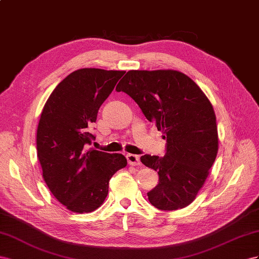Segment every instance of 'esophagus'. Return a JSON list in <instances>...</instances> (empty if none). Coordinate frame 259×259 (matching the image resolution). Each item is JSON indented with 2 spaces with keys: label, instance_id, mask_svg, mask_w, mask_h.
<instances>
[{
  "label": "esophagus",
  "instance_id": "obj_1",
  "mask_svg": "<svg viewBox=\"0 0 259 259\" xmlns=\"http://www.w3.org/2000/svg\"><path fill=\"white\" fill-rule=\"evenodd\" d=\"M127 160L128 164L131 166H140L141 165V161H140V157L139 155H135V154H127Z\"/></svg>",
  "mask_w": 259,
  "mask_h": 259
}]
</instances>
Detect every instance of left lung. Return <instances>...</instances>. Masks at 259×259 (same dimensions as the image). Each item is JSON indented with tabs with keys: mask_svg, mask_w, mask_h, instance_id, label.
<instances>
[{
	"mask_svg": "<svg viewBox=\"0 0 259 259\" xmlns=\"http://www.w3.org/2000/svg\"><path fill=\"white\" fill-rule=\"evenodd\" d=\"M127 93L166 139L164 156L145 154L142 164L159 182L147 192L160 210H177L194 201L218 152L216 116L193 80L177 70H130L116 87Z\"/></svg>",
	"mask_w": 259,
	"mask_h": 259,
	"instance_id": "left-lung-1",
	"label": "left lung"
}]
</instances>
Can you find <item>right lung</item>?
Listing matches in <instances>:
<instances>
[{"instance_id": "right-lung-1", "label": "right lung", "mask_w": 259, "mask_h": 259, "mask_svg": "<svg viewBox=\"0 0 259 259\" xmlns=\"http://www.w3.org/2000/svg\"><path fill=\"white\" fill-rule=\"evenodd\" d=\"M125 71L82 68L57 84L43 107L36 151L43 179L60 203L73 212H91L108 194L113 175L127 166L121 154L88 150L90 127L101 105Z\"/></svg>"}]
</instances>
